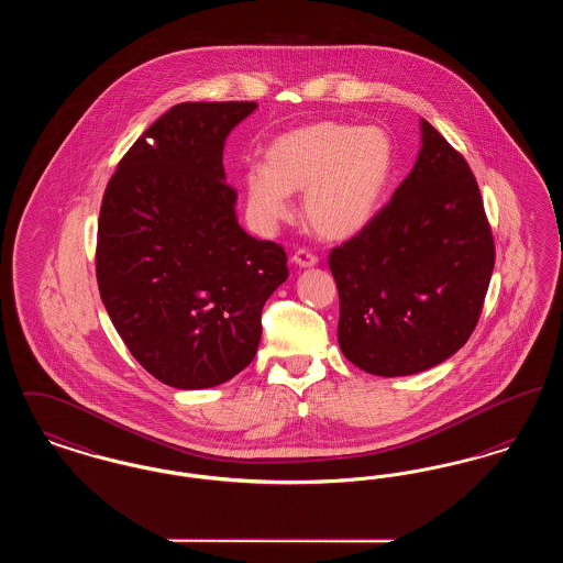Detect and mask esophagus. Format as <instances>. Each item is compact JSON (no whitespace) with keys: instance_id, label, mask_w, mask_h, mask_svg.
Listing matches in <instances>:
<instances>
[{"instance_id":"esophagus-1","label":"esophagus","mask_w":563,"mask_h":563,"mask_svg":"<svg viewBox=\"0 0 563 563\" xmlns=\"http://www.w3.org/2000/svg\"><path fill=\"white\" fill-rule=\"evenodd\" d=\"M291 262H294L295 266H299V268H314L319 264V257L314 253H310L308 249H297L294 257H291Z\"/></svg>"}]
</instances>
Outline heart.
Here are the masks:
<instances>
[{
	"mask_svg": "<svg viewBox=\"0 0 563 563\" xmlns=\"http://www.w3.org/2000/svg\"><path fill=\"white\" fill-rule=\"evenodd\" d=\"M395 168V147L382 129L319 122L276 136L266 164L244 175L246 214L260 232L291 213L303 191V221L324 241H349L379 211Z\"/></svg>",
	"mask_w": 563,
	"mask_h": 563,
	"instance_id": "b5f03b06",
	"label": "heart"
}]
</instances>
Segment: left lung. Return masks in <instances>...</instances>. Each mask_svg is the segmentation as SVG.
<instances>
[{
    "mask_svg": "<svg viewBox=\"0 0 563 563\" xmlns=\"http://www.w3.org/2000/svg\"><path fill=\"white\" fill-rule=\"evenodd\" d=\"M494 260L468 162L422 120L411 173L361 234L329 253L344 356L384 377L443 363L477 327Z\"/></svg>",
    "mask_w": 563,
    "mask_h": 563,
    "instance_id": "obj_1",
    "label": "left lung"
}]
</instances>
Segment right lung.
I'll return each instance as SVG.
<instances>
[{"mask_svg":"<svg viewBox=\"0 0 563 563\" xmlns=\"http://www.w3.org/2000/svg\"><path fill=\"white\" fill-rule=\"evenodd\" d=\"M253 101L179 103L124 154L103 194L97 283L139 365L173 388L228 382L255 356L262 310L289 276L280 244L249 236L223 141Z\"/></svg>","mask_w":563,"mask_h":563,"instance_id":"add662e5","label":"right lung"}]
</instances>
